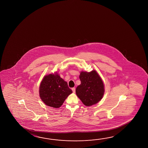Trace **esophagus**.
Segmentation results:
<instances>
[{
	"label": "esophagus",
	"instance_id": "34e87169",
	"mask_svg": "<svg viewBox=\"0 0 148 148\" xmlns=\"http://www.w3.org/2000/svg\"><path fill=\"white\" fill-rule=\"evenodd\" d=\"M72 91H73V92L74 93H75V88L73 87L72 88Z\"/></svg>",
	"mask_w": 148,
	"mask_h": 148
}]
</instances>
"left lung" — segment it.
Here are the masks:
<instances>
[{"label": "left lung", "mask_w": 148, "mask_h": 148, "mask_svg": "<svg viewBox=\"0 0 148 148\" xmlns=\"http://www.w3.org/2000/svg\"><path fill=\"white\" fill-rule=\"evenodd\" d=\"M81 84L76 89V93L84 104L90 106L102 99L104 93V86L95 71L91 72H82L79 75Z\"/></svg>", "instance_id": "obj_1"}]
</instances>
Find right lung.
Masks as SVG:
<instances>
[{
	"instance_id": "add662e5",
	"label": "right lung",
	"mask_w": 148,
	"mask_h": 148,
	"mask_svg": "<svg viewBox=\"0 0 148 148\" xmlns=\"http://www.w3.org/2000/svg\"><path fill=\"white\" fill-rule=\"evenodd\" d=\"M72 93L68 83L58 74L44 76L41 82L39 93L42 101L47 106L59 108L65 99Z\"/></svg>"
}]
</instances>
